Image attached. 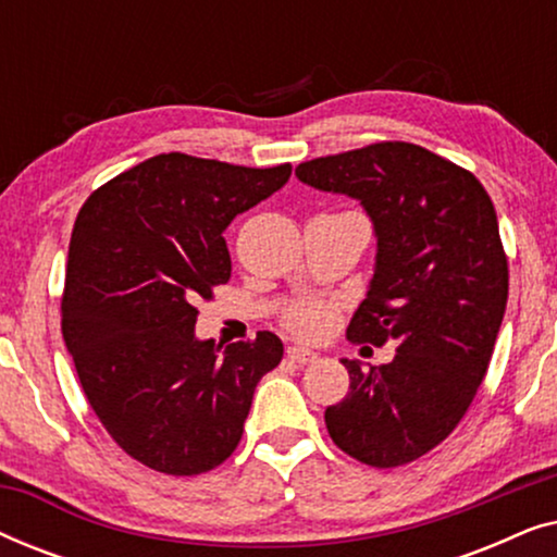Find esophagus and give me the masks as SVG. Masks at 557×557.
I'll return each instance as SVG.
<instances>
[{
    "label": "esophagus",
    "instance_id": "esophagus-1",
    "mask_svg": "<svg viewBox=\"0 0 557 557\" xmlns=\"http://www.w3.org/2000/svg\"><path fill=\"white\" fill-rule=\"evenodd\" d=\"M286 357L292 362H296V364H307V362H314L319 355L311 352V349H307V347H288L286 349Z\"/></svg>",
    "mask_w": 557,
    "mask_h": 557
}]
</instances>
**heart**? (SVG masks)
Returning a JSON list of instances; mask_svg holds the SVG:
<instances>
[{
	"label": "heart",
	"instance_id": "1",
	"mask_svg": "<svg viewBox=\"0 0 557 557\" xmlns=\"http://www.w3.org/2000/svg\"><path fill=\"white\" fill-rule=\"evenodd\" d=\"M332 314H334L332 304L309 299V301L296 304L294 309H288L286 324L292 326L296 334H301V337H317V334H322L326 326H330Z\"/></svg>",
	"mask_w": 557,
	"mask_h": 557
}]
</instances>
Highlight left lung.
<instances>
[{"label":"left lung","instance_id":"obj_1","mask_svg":"<svg viewBox=\"0 0 557 557\" xmlns=\"http://www.w3.org/2000/svg\"><path fill=\"white\" fill-rule=\"evenodd\" d=\"M296 177L370 215L375 273L347 337L398 345L370 370L342 360L349 393L326 431L368 467H403L459 425L490 368L509 288L497 212L474 174L408 141L311 159Z\"/></svg>","mask_w":557,"mask_h":557}]
</instances>
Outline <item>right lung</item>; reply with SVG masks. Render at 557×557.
Here are the masks:
<instances>
[{
  "label": "right lung",
  "instance_id": "obj_1",
  "mask_svg": "<svg viewBox=\"0 0 557 557\" xmlns=\"http://www.w3.org/2000/svg\"><path fill=\"white\" fill-rule=\"evenodd\" d=\"M292 177L157 154L121 172L75 218L63 339L111 438L144 467L193 476L240 444L258 380L284 357L273 332L220 352L195 337L197 299L231 278L225 227Z\"/></svg>",
  "mask_w": 557,
  "mask_h": 557
}]
</instances>
